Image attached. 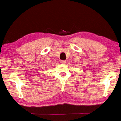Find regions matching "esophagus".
<instances>
[{
    "instance_id": "1",
    "label": "esophagus",
    "mask_w": 121,
    "mask_h": 121,
    "mask_svg": "<svg viewBox=\"0 0 121 121\" xmlns=\"http://www.w3.org/2000/svg\"><path fill=\"white\" fill-rule=\"evenodd\" d=\"M66 62H67V61H66V60H62V61H61V63L63 64H66Z\"/></svg>"
}]
</instances>
